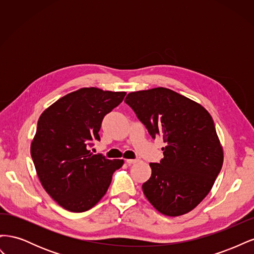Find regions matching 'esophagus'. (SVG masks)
I'll return each mask as SVG.
<instances>
[{"mask_svg":"<svg viewBox=\"0 0 254 254\" xmlns=\"http://www.w3.org/2000/svg\"><path fill=\"white\" fill-rule=\"evenodd\" d=\"M126 162H127V164H128V165H131V164L136 163V162H137V160H135V159H127V160H126Z\"/></svg>","mask_w":254,"mask_h":254,"instance_id":"34e87169","label":"esophagus"}]
</instances>
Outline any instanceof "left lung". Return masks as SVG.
Instances as JSON below:
<instances>
[{
  "instance_id": "1",
  "label": "left lung",
  "mask_w": 254,
  "mask_h": 254,
  "mask_svg": "<svg viewBox=\"0 0 254 254\" xmlns=\"http://www.w3.org/2000/svg\"><path fill=\"white\" fill-rule=\"evenodd\" d=\"M131 107L149 134L162 136L160 163H150L143 183L145 197L161 214L180 216L194 210L210 193L222 163L224 150L211 114L177 92L159 87L130 92Z\"/></svg>"
}]
</instances>
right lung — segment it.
Here are the masks:
<instances>
[{"label": "right lung", "instance_id": "right-lung-1", "mask_svg": "<svg viewBox=\"0 0 254 254\" xmlns=\"http://www.w3.org/2000/svg\"><path fill=\"white\" fill-rule=\"evenodd\" d=\"M126 92L81 88L51 105L40 115L30 144L36 172L45 191L64 209L81 213L106 194L113 173L124 160L106 159L88 148L101 141L105 115L119 106Z\"/></svg>", "mask_w": 254, "mask_h": 254}]
</instances>
